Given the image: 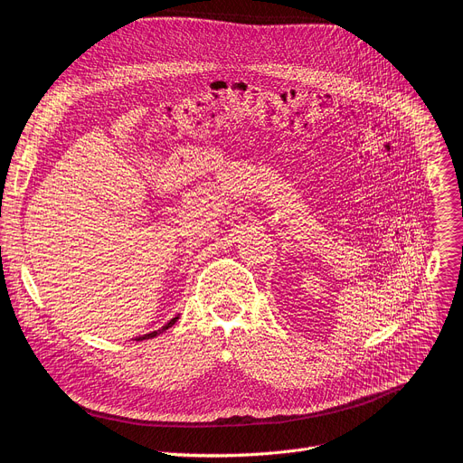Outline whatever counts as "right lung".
<instances>
[{
  "label": "right lung",
  "instance_id": "right-lung-1",
  "mask_svg": "<svg viewBox=\"0 0 463 463\" xmlns=\"http://www.w3.org/2000/svg\"><path fill=\"white\" fill-rule=\"evenodd\" d=\"M176 319H178V317H175V319H171V321H169V323H167V325H165V326H163V328H161V330H167V328H169V326H173V325H175V323H176ZM156 335H157V332H156V330H154V332H150V335H146V336H142V338H138V340H144V338H154V336H156Z\"/></svg>",
  "mask_w": 463,
  "mask_h": 463
}]
</instances>
